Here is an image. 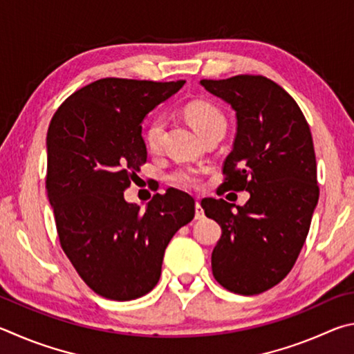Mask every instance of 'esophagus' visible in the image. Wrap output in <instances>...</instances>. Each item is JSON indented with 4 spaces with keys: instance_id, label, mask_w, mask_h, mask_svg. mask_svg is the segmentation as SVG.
<instances>
[{
    "instance_id": "obj_1",
    "label": "esophagus",
    "mask_w": 354,
    "mask_h": 354,
    "mask_svg": "<svg viewBox=\"0 0 354 354\" xmlns=\"http://www.w3.org/2000/svg\"><path fill=\"white\" fill-rule=\"evenodd\" d=\"M203 218H205V213H203L201 201H196V219H203Z\"/></svg>"
}]
</instances>
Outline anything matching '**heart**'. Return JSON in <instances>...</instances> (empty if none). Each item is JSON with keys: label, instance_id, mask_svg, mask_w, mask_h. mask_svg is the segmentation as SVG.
Wrapping results in <instances>:
<instances>
[{"label": "heart", "instance_id": "1", "mask_svg": "<svg viewBox=\"0 0 354 354\" xmlns=\"http://www.w3.org/2000/svg\"><path fill=\"white\" fill-rule=\"evenodd\" d=\"M185 116L189 121L197 132L202 136L212 132V130L218 127H225V118L222 115V111L214 107V105L208 102H191L187 109H185ZM165 133V121L161 118H153L149 122L145 133L146 146L151 151H157L161 146V140H163ZM201 171L196 167H178L177 171L172 172L171 180L183 188H197L201 183Z\"/></svg>", "mask_w": 354, "mask_h": 354}]
</instances>
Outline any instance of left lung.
<instances>
[{
    "mask_svg": "<svg viewBox=\"0 0 354 354\" xmlns=\"http://www.w3.org/2000/svg\"><path fill=\"white\" fill-rule=\"evenodd\" d=\"M201 85L236 111V136L224 161L222 191H249L239 207L203 199L222 228L212 253L216 281L255 295L286 277L305 244L319 201L311 130L297 102L274 80L241 74Z\"/></svg>",
    "mask_w": 354,
    "mask_h": 354,
    "instance_id": "left-lung-1",
    "label": "left lung"
}]
</instances>
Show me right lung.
<instances>
[{"mask_svg":"<svg viewBox=\"0 0 354 354\" xmlns=\"http://www.w3.org/2000/svg\"><path fill=\"white\" fill-rule=\"evenodd\" d=\"M183 84L99 79L73 93L49 124L46 191L60 245L105 299L151 292L167 244L194 218L193 197L174 188L155 194L145 212L124 199L147 158L142 120Z\"/></svg>","mask_w":354,"mask_h":354,"instance_id":"right-lung-1","label":"right lung"}]
</instances>
